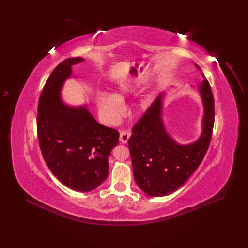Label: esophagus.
I'll return each mask as SVG.
<instances>
[{"instance_id": "obj_1", "label": "esophagus", "mask_w": 248, "mask_h": 248, "mask_svg": "<svg viewBox=\"0 0 248 248\" xmlns=\"http://www.w3.org/2000/svg\"><path fill=\"white\" fill-rule=\"evenodd\" d=\"M130 136H131L130 130H121L119 139L122 143H127V141L129 138H130Z\"/></svg>"}]
</instances>
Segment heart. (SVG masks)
Instances as JSON below:
<instances>
[{"label":"heart","instance_id":"1","mask_svg":"<svg viewBox=\"0 0 248 248\" xmlns=\"http://www.w3.org/2000/svg\"><path fill=\"white\" fill-rule=\"evenodd\" d=\"M143 85L141 77H127L118 84L114 95L100 93L97 98V106L100 115L105 121L115 124L123 114V103L125 99L133 95Z\"/></svg>","mask_w":248,"mask_h":248}]
</instances>
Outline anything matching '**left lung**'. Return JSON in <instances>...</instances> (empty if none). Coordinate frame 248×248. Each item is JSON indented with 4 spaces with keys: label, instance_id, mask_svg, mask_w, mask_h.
<instances>
[{
    "label": "left lung",
    "instance_id": "obj_1",
    "mask_svg": "<svg viewBox=\"0 0 248 248\" xmlns=\"http://www.w3.org/2000/svg\"><path fill=\"white\" fill-rule=\"evenodd\" d=\"M196 67L201 69L197 64ZM199 90L204 104L203 132L195 142L178 144L167 132L161 119L162 93L132 128L128 146L134 179L148 196L161 197L175 192L205 157L213 132L215 108L207 79L200 85Z\"/></svg>",
    "mask_w": 248,
    "mask_h": 248
}]
</instances>
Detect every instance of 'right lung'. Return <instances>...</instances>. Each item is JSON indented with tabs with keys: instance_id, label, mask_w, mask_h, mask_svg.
<instances>
[{
	"instance_id": "obj_1",
	"label": "right lung",
	"mask_w": 248,
	"mask_h": 248,
	"mask_svg": "<svg viewBox=\"0 0 248 248\" xmlns=\"http://www.w3.org/2000/svg\"><path fill=\"white\" fill-rule=\"evenodd\" d=\"M81 57L66 58L46 80L38 101L37 135L42 156L56 179L78 192L98 187L109 174V156L119 142L116 129L99 124L84 106L61 98L63 82Z\"/></svg>"
}]
</instances>
